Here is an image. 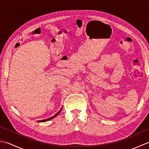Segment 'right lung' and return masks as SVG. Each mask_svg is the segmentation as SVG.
Returning <instances> with one entry per match:
<instances>
[{
    "mask_svg": "<svg viewBox=\"0 0 149 149\" xmlns=\"http://www.w3.org/2000/svg\"><path fill=\"white\" fill-rule=\"evenodd\" d=\"M61 109H62V108H61ZM61 109H60V110L59 111H58V113H57L56 114V115H54V116H52V117H50V118H47V119H45V120H38V122H44L48 121V120H51V119L54 118V117H56L57 115H58V114H59L60 112H61Z\"/></svg>",
    "mask_w": 149,
    "mask_h": 149,
    "instance_id": "1",
    "label": "right lung"
}]
</instances>
